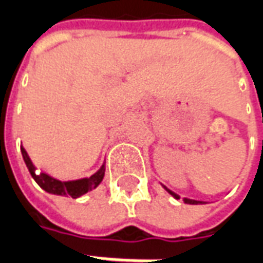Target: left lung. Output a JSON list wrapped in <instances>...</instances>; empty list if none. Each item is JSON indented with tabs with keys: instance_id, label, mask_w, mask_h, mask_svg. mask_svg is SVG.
<instances>
[{
	"instance_id": "8db88e82",
	"label": "left lung",
	"mask_w": 263,
	"mask_h": 263,
	"mask_svg": "<svg viewBox=\"0 0 263 263\" xmlns=\"http://www.w3.org/2000/svg\"><path fill=\"white\" fill-rule=\"evenodd\" d=\"M163 189H165L167 193L171 194L172 197H175L176 200H179V198H180L176 193H173V192H172V190H169V189L166 187V186H163ZM183 201H184L186 204H203V201H197V200H192V198H183Z\"/></svg>"
}]
</instances>
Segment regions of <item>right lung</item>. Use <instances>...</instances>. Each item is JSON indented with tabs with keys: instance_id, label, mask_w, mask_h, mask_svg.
Masks as SVG:
<instances>
[{
	"instance_id": "right-lung-1",
	"label": "right lung",
	"mask_w": 263,
	"mask_h": 263,
	"mask_svg": "<svg viewBox=\"0 0 263 263\" xmlns=\"http://www.w3.org/2000/svg\"><path fill=\"white\" fill-rule=\"evenodd\" d=\"M21 152L25 160V165L28 171L33 177V180L41 186V187L50 194H56V196H70V197L77 198L90 192L92 189H96L103 182L104 173H105V162H104L101 167L98 169L94 175L90 177H83V179H76V180H59L56 177L50 176L48 173H39L36 175V166L33 165V162L29 158V155L25 151L24 146H21Z\"/></svg>"
}]
</instances>
